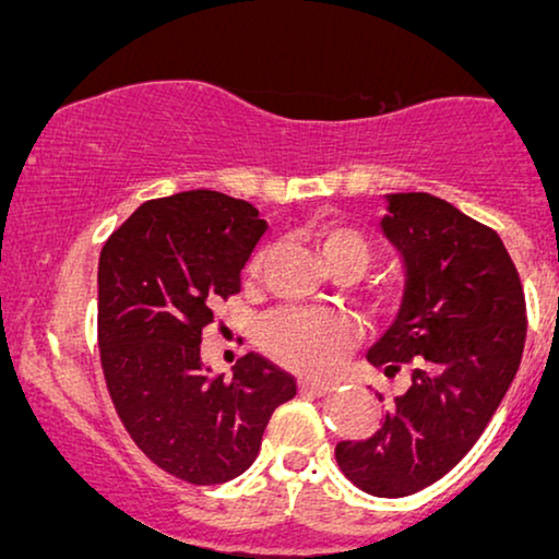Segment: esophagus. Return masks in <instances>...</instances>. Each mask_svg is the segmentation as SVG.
I'll use <instances>...</instances> for the list:
<instances>
[{"label":"esophagus","instance_id":"34e87169","mask_svg":"<svg viewBox=\"0 0 559 559\" xmlns=\"http://www.w3.org/2000/svg\"><path fill=\"white\" fill-rule=\"evenodd\" d=\"M299 391L312 395H325L333 391V383H322V380H299Z\"/></svg>","mask_w":559,"mask_h":559}]
</instances>
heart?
<instances>
[{"label":"heart","instance_id":"b5f03b06","mask_svg":"<svg viewBox=\"0 0 559 559\" xmlns=\"http://www.w3.org/2000/svg\"><path fill=\"white\" fill-rule=\"evenodd\" d=\"M314 249L335 274H362L376 260V245L358 226L322 222L310 234ZM264 249L247 262V274L264 264ZM355 340V322L343 312L289 307L266 314L257 325V345L266 358L302 376H325L337 368Z\"/></svg>","mask_w":559,"mask_h":559}]
</instances>
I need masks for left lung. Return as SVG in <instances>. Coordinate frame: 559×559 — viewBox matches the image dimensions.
I'll use <instances>...</instances> for the list:
<instances>
[{"label":"left lung","mask_w":559,"mask_h":559,"mask_svg":"<svg viewBox=\"0 0 559 559\" xmlns=\"http://www.w3.org/2000/svg\"><path fill=\"white\" fill-rule=\"evenodd\" d=\"M385 237L408 270L399 320L368 360L411 385L366 441H340V472L373 497H408L451 472L484 433L520 368L527 302L491 226L431 193L388 197ZM383 401V395H378Z\"/></svg>","instance_id":"left-lung-1"}]
</instances>
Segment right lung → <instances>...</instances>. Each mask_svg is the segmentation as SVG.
Wrapping results in <instances>:
<instances>
[{
    "label": "right lung",
    "mask_w": 559,
    "mask_h": 559,
    "mask_svg": "<svg viewBox=\"0 0 559 559\" xmlns=\"http://www.w3.org/2000/svg\"><path fill=\"white\" fill-rule=\"evenodd\" d=\"M264 229L249 201L197 189L145 201L100 249L98 345L112 406L153 464L197 487L249 468L274 408L297 393L257 353L231 378L201 368V330L239 293Z\"/></svg>",
    "instance_id": "obj_1"
}]
</instances>
